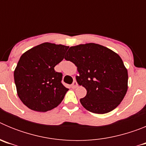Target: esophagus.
<instances>
[{"label": "esophagus", "instance_id": "obj_1", "mask_svg": "<svg viewBox=\"0 0 146 146\" xmlns=\"http://www.w3.org/2000/svg\"><path fill=\"white\" fill-rule=\"evenodd\" d=\"M77 86H78V85H77V82H76V81H74V82H73V83L71 85V87H72V88H76Z\"/></svg>", "mask_w": 146, "mask_h": 146}]
</instances>
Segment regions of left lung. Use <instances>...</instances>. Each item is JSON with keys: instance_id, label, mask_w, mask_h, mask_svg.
<instances>
[{"instance_id": "obj_1", "label": "left lung", "mask_w": 146, "mask_h": 146, "mask_svg": "<svg viewBox=\"0 0 146 146\" xmlns=\"http://www.w3.org/2000/svg\"><path fill=\"white\" fill-rule=\"evenodd\" d=\"M65 59L77 67V83L87 91L80 101L87 110L104 114L119 105L128 89V72L116 52L87 43L70 47Z\"/></svg>"}]
</instances>
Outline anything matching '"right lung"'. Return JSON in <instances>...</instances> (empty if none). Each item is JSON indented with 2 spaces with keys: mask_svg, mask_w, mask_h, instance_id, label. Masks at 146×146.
Returning a JSON list of instances; mask_svg holds the SVG:
<instances>
[{
  "mask_svg": "<svg viewBox=\"0 0 146 146\" xmlns=\"http://www.w3.org/2000/svg\"><path fill=\"white\" fill-rule=\"evenodd\" d=\"M69 47L44 42L23 54L14 72L17 95L29 109L47 112L56 108L69 89L54 67L64 58Z\"/></svg>",
  "mask_w": 146,
  "mask_h": 146,
  "instance_id": "1",
  "label": "right lung"
}]
</instances>
